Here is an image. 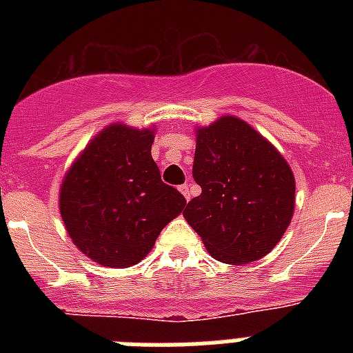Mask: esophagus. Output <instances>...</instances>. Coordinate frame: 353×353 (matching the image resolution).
Returning a JSON list of instances; mask_svg holds the SVG:
<instances>
[{"instance_id": "1", "label": "esophagus", "mask_w": 353, "mask_h": 353, "mask_svg": "<svg viewBox=\"0 0 353 353\" xmlns=\"http://www.w3.org/2000/svg\"><path fill=\"white\" fill-rule=\"evenodd\" d=\"M179 189H180V192H182V194H183V198H185L187 201H189V199H191V194H192V192H191V185H189V183H183V185H180Z\"/></svg>"}]
</instances>
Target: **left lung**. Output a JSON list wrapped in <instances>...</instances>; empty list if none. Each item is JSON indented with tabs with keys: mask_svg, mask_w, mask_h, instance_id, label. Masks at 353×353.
Returning <instances> with one entry per match:
<instances>
[{
	"mask_svg": "<svg viewBox=\"0 0 353 353\" xmlns=\"http://www.w3.org/2000/svg\"><path fill=\"white\" fill-rule=\"evenodd\" d=\"M192 176L201 194L183 217L210 256L244 265L276 248L293 217L295 176L258 130L236 117L196 129Z\"/></svg>",
	"mask_w": 353,
	"mask_h": 353,
	"instance_id": "obj_1",
	"label": "left lung"
}]
</instances>
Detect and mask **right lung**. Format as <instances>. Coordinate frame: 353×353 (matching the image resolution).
<instances>
[{
  "instance_id": "1",
  "label": "right lung",
  "mask_w": 353,
  "mask_h": 353,
  "mask_svg": "<svg viewBox=\"0 0 353 353\" xmlns=\"http://www.w3.org/2000/svg\"><path fill=\"white\" fill-rule=\"evenodd\" d=\"M154 129L105 127L72 162L60 187V214L83 254L125 269L152 251L185 198L161 180L152 159Z\"/></svg>"
}]
</instances>
